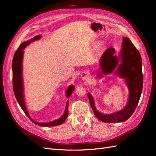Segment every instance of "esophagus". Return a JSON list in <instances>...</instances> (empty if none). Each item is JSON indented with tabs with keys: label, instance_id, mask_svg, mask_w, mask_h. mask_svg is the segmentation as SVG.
<instances>
[{
	"label": "esophagus",
	"instance_id": "obj_1",
	"mask_svg": "<svg viewBox=\"0 0 156 156\" xmlns=\"http://www.w3.org/2000/svg\"><path fill=\"white\" fill-rule=\"evenodd\" d=\"M81 78L84 81H88L90 78V75L88 72H84L81 73Z\"/></svg>",
	"mask_w": 156,
	"mask_h": 156
}]
</instances>
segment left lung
Returning <instances> with one entry per match:
<instances>
[{
    "instance_id": "obj_1",
    "label": "left lung",
    "mask_w": 156,
    "mask_h": 156,
    "mask_svg": "<svg viewBox=\"0 0 156 156\" xmlns=\"http://www.w3.org/2000/svg\"><path fill=\"white\" fill-rule=\"evenodd\" d=\"M115 50L112 48H108L103 53L100 61L101 72H99L98 76L102 77V73L107 75L112 73L118 66L115 73L119 77L125 79L129 89V99L126 107L112 114H103L96 109L92 95L88 93L94 115L99 120L107 123L124 122L133 115L139 101L143 86L142 58L139 51L128 37H123L122 49L119 57L115 55ZM120 59H121V63L119 65Z\"/></svg>"
}]
</instances>
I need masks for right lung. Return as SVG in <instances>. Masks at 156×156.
Here are the masks:
<instances>
[{"label":"right lung","instance_id":"1","mask_svg":"<svg viewBox=\"0 0 156 156\" xmlns=\"http://www.w3.org/2000/svg\"><path fill=\"white\" fill-rule=\"evenodd\" d=\"M41 36L37 35L35 37H33L31 40L23 42L20 46L19 47L17 50L16 51L15 54H14L13 61H12V72H13V92L15 94V96L17 102L20 104L21 108L23 109L25 113V115L28 116V118L36 125H38L40 126L44 127H51V126H58L64 123V121L67 119V117L68 116V100L67 101L66 106V109L64 112L63 115L59 118L58 119L52 121L48 123H41V122H37L33 120L31 117L30 116L29 112H28L27 108L25 106V103L24 100V94H23V77H22V62H23V49H24L27 45H29L31 42L34 41L35 40H37L41 38ZM74 90V87L73 85H71L68 87V90L66 92V95L68 98L72 93L73 92Z\"/></svg>","mask_w":156,"mask_h":156}]
</instances>
